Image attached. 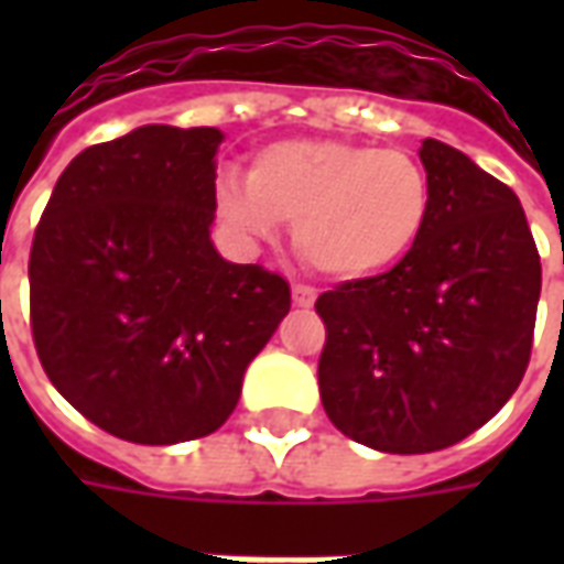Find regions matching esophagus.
Here are the masks:
<instances>
[{
    "label": "esophagus",
    "instance_id": "esophagus-1",
    "mask_svg": "<svg viewBox=\"0 0 564 564\" xmlns=\"http://www.w3.org/2000/svg\"><path fill=\"white\" fill-rule=\"evenodd\" d=\"M317 302V290L314 286H305V283H295L293 286V305L295 307H311Z\"/></svg>",
    "mask_w": 564,
    "mask_h": 564
}]
</instances>
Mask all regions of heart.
Masks as SVG:
<instances>
[{
	"label": "heart",
	"instance_id": "obj_1",
	"mask_svg": "<svg viewBox=\"0 0 564 564\" xmlns=\"http://www.w3.org/2000/svg\"><path fill=\"white\" fill-rule=\"evenodd\" d=\"M432 184L416 156L338 139L262 148L245 177L217 184V214L250 238L293 223L295 250L323 274L359 281L402 262L423 235Z\"/></svg>",
	"mask_w": 564,
	"mask_h": 564
}]
</instances>
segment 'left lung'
<instances>
[{
	"label": "left lung",
	"mask_w": 564,
	"mask_h": 564,
	"mask_svg": "<svg viewBox=\"0 0 564 564\" xmlns=\"http://www.w3.org/2000/svg\"><path fill=\"white\" fill-rule=\"evenodd\" d=\"M432 208L390 271L317 299L319 399L338 432L380 453L459 444L529 368L541 257L517 193L462 150L425 139Z\"/></svg>",
	"instance_id": "1"
}]
</instances>
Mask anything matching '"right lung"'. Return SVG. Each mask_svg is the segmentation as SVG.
<instances>
[{
	"label": "right lung",
	"mask_w": 564,
	"mask_h": 564,
	"mask_svg": "<svg viewBox=\"0 0 564 564\" xmlns=\"http://www.w3.org/2000/svg\"><path fill=\"white\" fill-rule=\"evenodd\" d=\"M214 127H141L80 150L30 250L44 375L108 435L177 444L217 432L250 359L290 311V283L210 245Z\"/></svg>",
	"instance_id": "right-lung-1"
}]
</instances>
